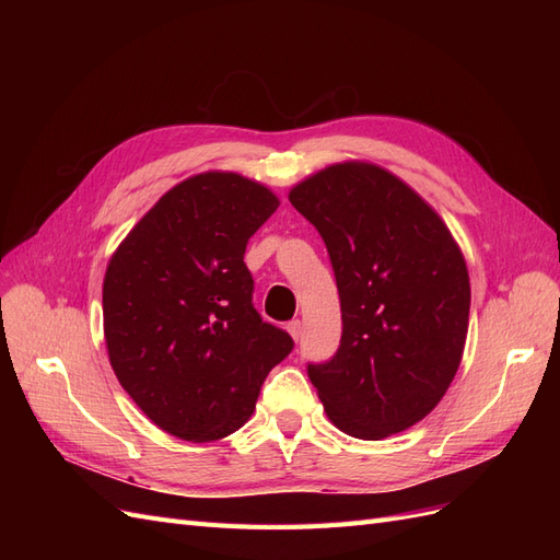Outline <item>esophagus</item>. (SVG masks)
Listing matches in <instances>:
<instances>
[{
	"mask_svg": "<svg viewBox=\"0 0 560 560\" xmlns=\"http://www.w3.org/2000/svg\"><path fill=\"white\" fill-rule=\"evenodd\" d=\"M287 331L292 334L294 341H301V331H303V327H301V319H292L290 325H287Z\"/></svg>",
	"mask_w": 560,
	"mask_h": 560,
	"instance_id": "1",
	"label": "esophagus"
}]
</instances>
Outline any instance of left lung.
I'll return each mask as SVG.
<instances>
[{
    "label": "left lung",
    "instance_id": "1",
    "mask_svg": "<svg viewBox=\"0 0 560 560\" xmlns=\"http://www.w3.org/2000/svg\"><path fill=\"white\" fill-rule=\"evenodd\" d=\"M325 241L341 299V343L308 362L334 425L378 442L425 418L460 366L469 276L439 214L378 165L338 163L294 186Z\"/></svg>",
    "mask_w": 560,
    "mask_h": 560
}]
</instances>
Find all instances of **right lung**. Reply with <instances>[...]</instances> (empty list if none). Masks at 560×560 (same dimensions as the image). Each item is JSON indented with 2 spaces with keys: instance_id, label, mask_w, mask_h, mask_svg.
I'll use <instances>...</instances> for the list:
<instances>
[{
  "instance_id": "1",
  "label": "right lung",
  "mask_w": 560,
  "mask_h": 560,
  "mask_svg": "<svg viewBox=\"0 0 560 560\" xmlns=\"http://www.w3.org/2000/svg\"><path fill=\"white\" fill-rule=\"evenodd\" d=\"M278 206L266 186L235 173L196 175L140 219L107 266L114 374L147 418L184 442L243 428L268 371L294 348L254 308L243 261Z\"/></svg>"
}]
</instances>
